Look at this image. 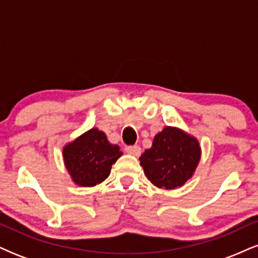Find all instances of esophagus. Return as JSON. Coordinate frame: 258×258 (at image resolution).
Wrapping results in <instances>:
<instances>
[{
    "mask_svg": "<svg viewBox=\"0 0 258 258\" xmlns=\"http://www.w3.org/2000/svg\"><path fill=\"white\" fill-rule=\"evenodd\" d=\"M126 153L131 154L133 156H139L141 155L142 150H141V147L139 146H133V147H126Z\"/></svg>",
    "mask_w": 258,
    "mask_h": 258,
    "instance_id": "1",
    "label": "esophagus"
}]
</instances>
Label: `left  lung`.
Listing matches in <instances>:
<instances>
[{"label":"left lung","mask_w":258,"mask_h":258,"mask_svg":"<svg viewBox=\"0 0 258 258\" xmlns=\"http://www.w3.org/2000/svg\"><path fill=\"white\" fill-rule=\"evenodd\" d=\"M200 159L198 138L174 126L164 127L154 137L152 148L139 158L147 178L166 190L184 185L194 176Z\"/></svg>","instance_id":"1"}]
</instances>
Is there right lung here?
<instances>
[{
    "label": "right lung",
    "mask_w": 258,
    "mask_h": 258,
    "mask_svg": "<svg viewBox=\"0 0 258 258\" xmlns=\"http://www.w3.org/2000/svg\"><path fill=\"white\" fill-rule=\"evenodd\" d=\"M122 155L120 147L111 144L105 133L92 127L63 147V160L76 185L94 186L109 177L111 166Z\"/></svg>",
    "instance_id": "obj_1"
}]
</instances>
